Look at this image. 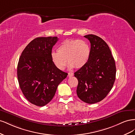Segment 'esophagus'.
<instances>
[{
	"instance_id": "1",
	"label": "esophagus",
	"mask_w": 135,
	"mask_h": 135,
	"mask_svg": "<svg viewBox=\"0 0 135 135\" xmlns=\"http://www.w3.org/2000/svg\"><path fill=\"white\" fill-rule=\"evenodd\" d=\"M73 76V73H71V72H69V73H68V76H69V77H71V76Z\"/></svg>"
}]
</instances>
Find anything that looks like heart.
<instances>
[{"label": "heart", "mask_w": 135, "mask_h": 135, "mask_svg": "<svg viewBox=\"0 0 135 135\" xmlns=\"http://www.w3.org/2000/svg\"><path fill=\"white\" fill-rule=\"evenodd\" d=\"M90 56L91 48L86 42L68 39L61 43L57 52H52L51 57L55 66L60 70H64L66 65V59L70 68L80 69L86 65Z\"/></svg>", "instance_id": "heart-1"}]
</instances>
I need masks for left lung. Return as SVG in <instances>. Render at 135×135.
I'll return each instance as SVG.
<instances>
[{
    "label": "left lung",
    "instance_id": "obj_1",
    "mask_svg": "<svg viewBox=\"0 0 135 135\" xmlns=\"http://www.w3.org/2000/svg\"><path fill=\"white\" fill-rule=\"evenodd\" d=\"M91 43V56L88 62L74 73L78 80L76 93L87 104L103 100L113 88L115 80V61L108 45L99 36H84Z\"/></svg>",
    "mask_w": 135,
    "mask_h": 135
}]
</instances>
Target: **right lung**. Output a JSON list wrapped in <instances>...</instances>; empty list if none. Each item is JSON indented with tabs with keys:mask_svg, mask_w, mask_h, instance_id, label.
<instances>
[{
	"mask_svg": "<svg viewBox=\"0 0 135 135\" xmlns=\"http://www.w3.org/2000/svg\"><path fill=\"white\" fill-rule=\"evenodd\" d=\"M58 40L57 36L36 38L28 44L19 59L20 87L26 99L38 107L50 103L59 84L68 75L51 59L52 47Z\"/></svg>",
	"mask_w": 135,
	"mask_h": 135,
	"instance_id": "add662e5",
	"label": "right lung"
}]
</instances>
